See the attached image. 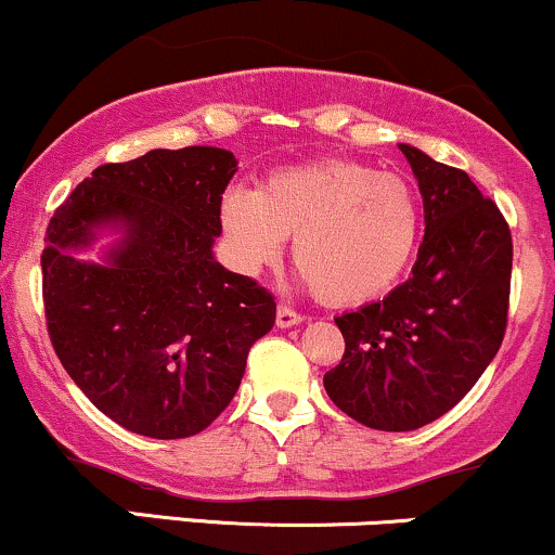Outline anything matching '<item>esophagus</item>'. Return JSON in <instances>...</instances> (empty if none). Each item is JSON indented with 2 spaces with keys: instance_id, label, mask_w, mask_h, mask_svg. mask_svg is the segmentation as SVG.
Wrapping results in <instances>:
<instances>
[{
  "instance_id": "esophagus-1",
  "label": "esophagus",
  "mask_w": 555,
  "mask_h": 555,
  "mask_svg": "<svg viewBox=\"0 0 555 555\" xmlns=\"http://www.w3.org/2000/svg\"><path fill=\"white\" fill-rule=\"evenodd\" d=\"M297 323H302V315H299L297 310L286 308V305H279V308H276V326L279 328H292V326H297Z\"/></svg>"
}]
</instances>
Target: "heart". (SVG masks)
I'll return each instance as SVG.
<instances>
[{"mask_svg":"<svg viewBox=\"0 0 555 555\" xmlns=\"http://www.w3.org/2000/svg\"><path fill=\"white\" fill-rule=\"evenodd\" d=\"M420 203L404 177L352 158H323L271 171L258 190L221 201L229 258L256 273L282 256L328 305H362L399 282L420 240Z\"/></svg>","mask_w":555,"mask_h":555,"instance_id":"b5f03b06","label":"heart"}]
</instances>
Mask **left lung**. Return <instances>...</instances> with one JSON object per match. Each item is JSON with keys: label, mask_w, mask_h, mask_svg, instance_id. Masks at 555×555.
I'll return each instance as SVG.
<instances>
[{"label": "left lung", "mask_w": 555, "mask_h": 555, "mask_svg": "<svg viewBox=\"0 0 555 555\" xmlns=\"http://www.w3.org/2000/svg\"><path fill=\"white\" fill-rule=\"evenodd\" d=\"M425 208V240L404 284L336 318L344 358L326 393L373 430H417L477 384L508 321L512 232L467 171L401 143Z\"/></svg>", "instance_id": "left-lung-1"}]
</instances>
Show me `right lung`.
Masks as SVG:
<instances>
[{"mask_svg": "<svg viewBox=\"0 0 555 555\" xmlns=\"http://www.w3.org/2000/svg\"><path fill=\"white\" fill-rule=\"evenodd\" d=\"M234 171V154L211 145L104 164L47 227L43 310L56 358L106 417L140 436L206 430L276 321L271 292L211 250ZM106 225L124 237L105 263L75 259Z\"/></svg>", "mask_w": 555, "mask_h": 555, "instance_id": "add662e5", "label": "right lung"}]
</instances>
